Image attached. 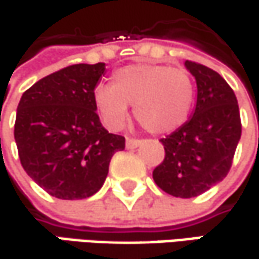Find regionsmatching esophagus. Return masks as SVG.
Segmentation results:
<instances>
[{"mask_svg":"<svg viewBox=\"0 0 259 259\" xmlns=\"http://www.w3.org/2000/svg\"><path fill=\"white\" fill-rule=\"evenodd\" d=\"M141 144H142L141 139H133V138H127V139H126V148H127V150H135V148H138Z\"/></svg>","mask_w":259,"mask_h":259,"instance_id":"obj_1","label":"esophagus"}]
</instances>
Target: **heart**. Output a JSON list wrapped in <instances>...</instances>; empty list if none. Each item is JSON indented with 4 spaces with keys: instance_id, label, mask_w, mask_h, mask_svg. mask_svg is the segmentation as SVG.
I'll return each instance as SVG.
<instances>
[{
    "instance_id": "obj_1",
    "label": "heart",
    "mask_w": 259,
    "mask_h": 259,
    "mask_svg": "<svg viewBox=\"0 0 259 259\" xmlns=\"http://www.w3.org/2000/svg\"><path fill=\"white\" fill-rule=\"evenodd\" d=\"M196 87L185 68L163 63H136L117 69L111 85L95 90V105L111 129L124 126L129 106L150 133L163 135L179 129L191 112Z\"/></svg>"
}]
</instances>
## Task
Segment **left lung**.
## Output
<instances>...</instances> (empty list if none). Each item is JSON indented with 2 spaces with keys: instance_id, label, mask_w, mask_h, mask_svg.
<instances>
[{
  "instance_id": "8db88e82",
  "label": "left lung",
  "mask_w": 259,
  "mask_h": 259,
  "mask_svg": "<svg viewBox=\"0 0 259 259\" xmlns=\"http://www.w3.org/2000/svg\"><path fill=\"white\" fill-rule=\"evenodd\" d=\"M185 66L197 82L196 109L185 124L161 139L164 158L153 178L164 193L191 199L230 172L242 121L236 95L217 71L193 60Z\"/></svg>"
}]
</instances>
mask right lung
I'll use <instances>...</instances> for the list:
<instances>
[{
    "mask_svg": "<svg viewBox=\"0 0 259 259\" xmlns=\"http://www.w3.org/2000/svg\"><path fill=\"white\" fill-rule=\"evenodd\" d=\"M105 63H77L29 87L17 105L14 139L25 172L50 196L87 199L105 182L126 139L104 129L95 87Z\"/></svg>",
    "mask_w": 259,
    "mask_h": 259,
    "instance_id": "right-lung-1",
    "label": "right lung"
}]
</instances>
